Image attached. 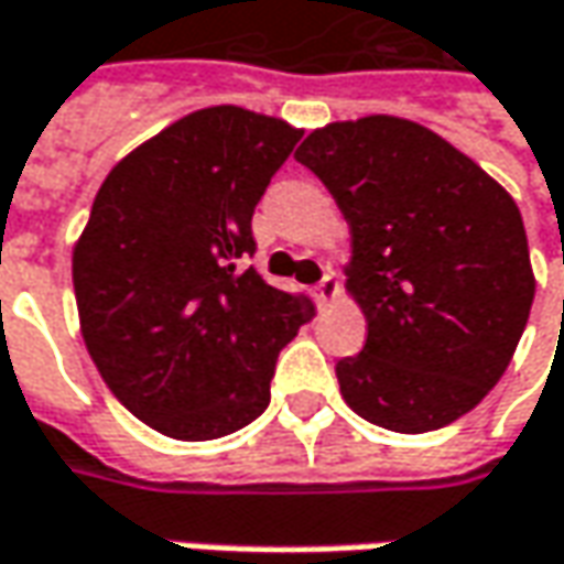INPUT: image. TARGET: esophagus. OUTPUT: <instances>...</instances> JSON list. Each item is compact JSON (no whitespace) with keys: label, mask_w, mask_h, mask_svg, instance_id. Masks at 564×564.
Segmentation results:
<instances>
[{"label":"esophagus","mask_w":564,"mask_h":564,"mask_svg":"<svg viewBox=\"0 0 564 564\" xmlns=\"http://www.w3.org/2000/svg\"><path fill=\"white\" fill-rule=\"evenodd\" d=\"M337 293H340V281H337V274L334 271H325V278L315 283V290H312V296H315V303H318V308H325L328 303H334L337 300Z\"/></svg>","instance_id":"esophagus-1"}]
</instances>
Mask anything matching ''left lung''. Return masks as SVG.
Masks as SVG:
<instances>
[{
	"label": "left lung",
	"instance_id": "obj_1",
	"mask_svg": "<svg viewBox=\"0 0 564 564\" xmlns=\"http://www.w3.org/2000/svg\"><path fill=\"white\" fill-rule=\"evenodd\" d=\"M296 160L350 224L347 293L362 354L337 362L344 401L391 432L454 423L496 388L533 303L514 198L432 129L398 116L330 122Z\"/></svg>",
	"mask_w": 564,
	"mask_h": 564
}]
</instances>
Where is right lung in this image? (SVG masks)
Listing matches in <instances>:
<instances>
[{
    "label": "right lung",
    "mask_w": 564,
    "mask_h": 564,
    "mask_svg": "<svg viewBox=\"0 0 564 564\" xmlns=\"http://www.w3.org/2000/svg\"><path fill=\"white\" fill-rule=\"evenodd\" d=\"M300 138L242 107L188 112L94 198L72 252L82 337L119 404L170 438L208 442L261 416L278 354L312 318L306 296L246 268L256 205Z\"/></svg>",
    "instance_id": "add662e5"
}]
</instances>
